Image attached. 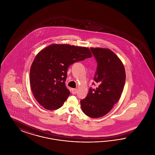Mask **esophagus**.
<instances>
[{"label":"esophagus","instance_id":"obj_1","mask_svg":"<svg viewBox=\"0 0 155 155\" xmlns=\"http://www.w3.org/2000/svg\"><path fill=\"white\" fill-rule=\"evenodd\" d=\"M77 92V89H71V92L73 94H75Z\"/></svg>","mask_w":155,"mask_h":155}]
</instances>
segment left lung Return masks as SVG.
I'll return each instance as SVG.
<instances>
[{"mask_svg":"<svg viewBox=\"0 0 155 155\" xmlns=\"http://www.w3.org/2000/svg\"><path fill=\"white\" fill-rule=\"evenodd\" d=\"M91 50L97 62L94 80L98 87L89 89L87 96L80 103L87 116L99 118L107 114L119 101L125 84V68L110 49L91 48Z\"/></svg>","mask_w":155,"mask_h":155,"instance_id":"left-lung-1","label":"left lung"}]
</instances>
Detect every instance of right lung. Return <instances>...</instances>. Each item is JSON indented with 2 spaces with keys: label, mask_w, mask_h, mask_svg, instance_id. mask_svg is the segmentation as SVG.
Segmentation results:
<instances>
[{
  "label": "right lung",
  "mask_w": 155,
  "mask_h": 155,
  "mask_svg": "<svg viewBox=\"0 0 155 155\" xmlns=\"http://www.w3.org/2000/svg\"><path fill=\"white\" fill-rule=\"evenodd\" d=\"M91 57L86 47L55 44L42 49L30 71L31 88L37 102L47 110L60 108L70 94L65 84L68 67Z\"/></svg>",
  "instance_id": "1"
}]
</instances>
